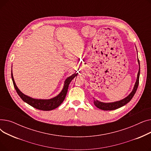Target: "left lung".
Returning a JSON list of instances; mask_svg holds the SVG:
<instances>
[{
    "label": "left lung",
    "instance_id": "8db88e82",
    "mask_svg": "<svg viewBox=\"0 0 151 151\" xmlns=\"http://www.w3.org/2000/svg\"><path fill=\"white\" fill-rule=\"evenodd\" d=\"M138 54V52H137ZM138 62L139 64V70H138V73L137 75V81L135 82V84H134V88L131 92V93L127 97H126L122 100H121L119 101H116L114 102H110V103H104V102H101L100 101L97 100H96L93 98V104L95 106H97L98 108L102 109V110H105V111H111V110H114L116 109L119 108L125 105H126L132 100L133 97L134 96V93H135L137 88L138 87L139 84V74H140V64H139V60L138 58Z\"/></svg>",
    "mask_w": 151,
    "mask_h": 151
}]
</instances>
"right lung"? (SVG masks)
I'll return each mask as SVG.
<instances>
[{
  "label": "right lung",
  "instance_id": "1",
  "mask_svg": "<svg viewBox=\"0 0 151 151\" xmlns=\"http://www.w3.org/2000/svg\"><path fill=\"white\" fill-rule=\"evenodd\" d=\"M77 76V73H75L72 75L68 77L65 82L64 85H63V88L62 90V91L57 96H55L52 99H33L30 97H29L26 95L24 94L21 91L18 89L17 86L16 85V83L14 82L13 73H12V79L13 81V83L14 85V88L16 89V91L17 92L19 96L21 97V99L27 104L32 106V107L43 111H51L55 108H58L59 106L61 105L62 103L64 100L66 95L67 93L68 86L73 79Z\"/></svg>",
  "mask_w": 151,
  "mask_h": 151
}]
</instances>
